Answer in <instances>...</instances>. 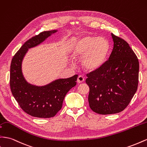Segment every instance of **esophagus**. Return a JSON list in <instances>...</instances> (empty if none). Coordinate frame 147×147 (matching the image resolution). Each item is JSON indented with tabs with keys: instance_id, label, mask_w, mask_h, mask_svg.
I'll list each match as a JSON object with an SVG mask.
<instances>
[{
	"instance_id": "34e87169",
	"label": "esophagus",
	"mask_w": 147,
	"mask_h": 147,
	"mask_svg": "<svg viewBox=\"0 0 147 147\" xmlns=\"http://www.w3.org/2000/svg\"><path fill=\"white\" fill-rule=\"evenodd\" d=\"M84 80H85V79H84V78H83V76H82V75H79L77 78V83H82L84 82Z\"/></svg>"
}]
</instances>
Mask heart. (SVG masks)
Segmentation results:
<instances>
[{"mask_svg": "<svg viewBox=\"0 0 147 147\" xmlns=\"http://www.w3.org/2000/svg\"><path fill=\"white\" fill-rule=\"evenodd\" d=\"M109 52V45L106 38L87 35L75 42L72 57L75 60L83 58V68L92 72L100 69L105 64Z\"/></svg>", "mask_w": 147, "mask_h": 147, "instance_id": "obj_1", "label": "heart"}]
</instances>
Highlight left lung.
Wrapping results in <instances>:
<instances>
[{
    "label": "left lung",
    "instance_id": "left-lung-1",
    "mask_svg": "<svg viewBox=\"0 0 147 147\" xmlns=\"http://www.w3.org/2000/svg\"><path fill=\"white\" fill-rule=\"evenodd\" d=\"M113 49L109 59L97 70L87 74L91 109L100 114L122 111L136 93L139 62L124 39L111 33Z\"/></svg>",
    "mask_w": 147,
    "mask_h": 147
}]
</instances>
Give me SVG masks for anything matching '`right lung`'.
Returning a JSON list of instances; mask_svg holds the SVG:
<instances>
[{"mask_svg":"<svg viewBox=\"0 0 147 147\" xmlns=\"http://www.w3.org/2000/svg\"><path fill=\"white\" fill-rule=\"evenodd\" d=\"M57 31H43L31 38L23 44L11 60L10 74L11 93L20 108L31 116L54 117L62 108L67 92L77 84L78 75L68 78L58 79L41 86L30 84L23 75L22 61L28 49L41 44Z\"/></svg>","mask_w":147,"mask_h":147,"instance_id":"obj_1","label":"right lung"}]
</instances>
